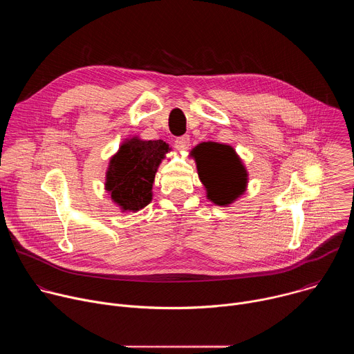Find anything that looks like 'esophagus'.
Here are the masks:
<instances>
[{
  "instance_id": "1",
  "label": "esophagus",
  "mask_w": 354,
  "mask_h": 354,
  "mask_svg": "<svg viewBox=\"0 0 354 354\" xmlns=\"http://www.w3.org/2000/svg\"><path fill=\"white\" fill-rule=\"evenodd\" d=\"M190 145V137L189 136H182V137H178L175 140V147L179 149V151H186Z\"/></svg>"
}]
</instances>
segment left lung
<instances>
[{
	"label": "left lung",
	"instance_id": "left-lung-1",
	"mask_svg": "<svg viewBox=\"0 0 354 354\" xmlns=\"http://www.w3.org/2000/svg\"><path fill=\"white\" fill-rule=\"evenodd\" d=\"M189 157L194 160L198 179L214 205L228 207L246 192L248 169L234 147L205 141L192 148Z\"/></svg>",
	"mask_w": 354,
	"mask_h": 354
}]
</instances>
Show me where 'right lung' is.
<instances>
[{
    "label": "right lung",
    "instance_id": "1",
    "mask_svg": "<svg viewBox=\"0 0 354 354\" xmlns=\"http://www.w3.org/2000/svg\"><path fill=\"white\" fill-rule=\"evenodd\" d=\"M171 151L162 140L124 138L109 160L105 178V190L122 213H137L151 203L156 174Z\"/></svg>",
    "mask_w": 354,
    "mask_h": 354
}]
</instances>
